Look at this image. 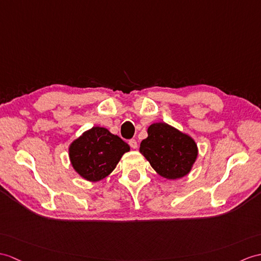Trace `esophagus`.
I'll list each match as a JSON object with an SVG mask.
<instances>
[{
	"label": "esophagus",
	"instance_id": "esophagus-1",
	"mask_svg": "<svg viewBox=\"0 0 261 261\" xmlns=\"http://www.w3.org/2000/svg\"><path fill=\"white\" fill-rule=\"evenodd\" d=\"M129 144H130V147L132 149H137L138 148V142L135 140V139H131V140H129Z\"/></svg>",
	"mask_w": 261,
	"mask_h": 261
}]
</instances>
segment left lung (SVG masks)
<instances>
[{
	"mask_svg": "<svg viewBox=\"0 0 261 261\" xmlns=\"http://www.w3.org/2000/svg\"><path fill=\"white\" fill-rule=\"evenodd\" d=\"M147 132L139 151L156 173L169 180L190 173L199 152L195 139L166 122L152 123Z\"/></svg>",
	"mask_w": 261,
	"mask_h": 261,
	"instance_id": "8db88e82",
	"label": "left lung"
}]
</instances>
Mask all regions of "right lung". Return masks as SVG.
<instances>
[{
	"mask_svg": "<svg viewBox=\"0 0 261 261\" xmlns=\"http://www.w3.org/2000/svg\"><path fill=\"white\" fill-rule=\"evenodd\" d=\"M130 147L106 128L92 126L69 145L72 168L84 180L96 182L107 178Z\"/></svg>",
	"mask_w": 261,
	"mask_h": 261,
	"instance_id": "right-lung-1",
	"label": "right lung"
}]
</instances>
